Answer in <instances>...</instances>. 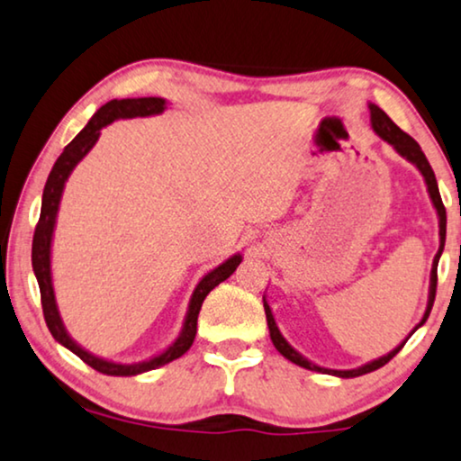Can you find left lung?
Segmentation results:
<instances>
[{
  "label": "left lung",
  "instance_id": "obj_1",
  "mask_svg": "<svg viewBox=\"0 0 461 461\" xmlns=\"http://www.w3.org/2000/svg\"><path fill=\"white\" fill-rule=\"evenodd\" d=\"M369 112H371V126L373 131L379 139H384L385 143L394 147V151L398 156H402L404 159H409L413 167L420 170L423 181H426V187H428V194H430V200L434 208H437V214H438V236H440V247H438V253L434 255V261H432V269H430V288H428V305H426V312H423L421 321L415 324V329L411 330L409 337L415 333L417 329L421 327L423 322L428 321V316H430V310H432V303H434V294H437V267H438V259L440 255H443V249H445V236H447V212H445V206H443V200H440V194H438V185H437V176H434V170L430 164H428L426 156H423L421 147L417 145V140H413L409 137L407 132H402L401 128H398L394 122H392L388 115H385L384 109H379L375 103H369ZM263 308H266V318H267V327H269V337H272V343L274 348L278 349V352L285 356V358L291 360V363L303 366V369H310V371H316V373H324V375H335V377H343V379H349V377H358V375H365V373H371V371H377L379 366H384L385 363H390L394 356L401 352V348L407 343L404 339L402 343H398V346L392 349V352L379 356V358L371 360V363H366L363 366H356V369H346V371H339V369H327V366H318L316 363H312V360L305 358L294 349L291 343H288L285 337H282L278 324L274 321V314H272V308H269V303L266 302V297H263Z\"/></svg>",
  "mask_w": 461,
  "mask_h": 461
}]
</instances>
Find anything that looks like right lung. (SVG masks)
<instances>
[{
    "label": "right lung",
    "mask_w": 461,
    "mask_h": 461,
    "mask_svg": "<svg viewBox=\"0 0 461 461\" xmlns=\"http://www.w3.org/2000/svg\"><path fill=\"white\" fill-rule=\"evenodd\" d=\"M168 107L167 98L159 96H140V98H113L103 105L98 112L92 115L88 124L84 126V131H79L76 139L71 140L69 145L65 147L63 153H60L57 162L48 175L44 195H41V212L38 227H35L33 234V249H31V263H33V274L38 278L40 293H41V308H44V318L48 329L54 339H57L60 346L71 349L73 354L79 356L86 365L92 366V369L98 373H105V375H115V377H131L139 375V373H147L151 369H158V366L173 363L175 358H179L192 348L195 339V330H198V314L202 303H204L206 294L212 291L214 286H219L221 282L230 278L231 274L236 272V267L240 266L242 255L236 253L231 255L230 259L221 263L214 269H211L206 276H202L198 286L194 288L192 299H189L185 321H183L181 333L176 339L170 343L167 349L151 356V358L140 360V363L132 365H122L113 363V360L101 358V356H95L88 349H84L79 343L73 339V337L67 333L63 318H60L57 297H54V285H52V238H54V227H57V217H59V206L60 198H63L65 183L73 173V168L77 167L82 159L88 156V151L95 147V143L101 137V131L105 126L112 124L115 120H131V118H149V115H159L164 109Z\"/></svg>",
    "instance_id": "right-lung-1"
}]
</instances>
